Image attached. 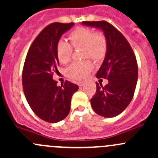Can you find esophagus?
Returning <instances> with one entry per match:
<instances>
[{
	"instance_id": "1",
	"label": "esophagus",
	"mask_w": 158,
	"mask_h": 158,
	"mask_svg": "<svg viewBox=\"0 0 158 158\" xmlns=\"http://www.w3.org/2000/svg\"><path fill=\"white\" fill-rule=\"evenodd\" d=\"M83 83H84L83 82H77L78 85H79V87H82V85H83Z\"/></svg>"
}]
</instances>
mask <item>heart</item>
Returning <instances> with one entry per match:
<instances>
[{"label":"heart","mask_w":158,"mask_h":158,"mask_svg":"<svg viewBox=\"0 0 158 158\" xmlns=\"http://www.w3.org/2000/svg\"><path fill=\"white\" fill-rule=\"evenodd\" d=\"M69 38L71 44L65 40L61 39L57 42L56 51L59 61L66 63L69 61L73 54V48L82 47V56L91 57L94 60H102L107 50V40L101 33H95L88 27H77L69 33ZM93 68L90 60L75 62L67 68L66 73L73 79H82L86 77L88 73Z\"/></svg>","instance_id":"heart-1"}]
</instances>
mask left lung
Listing matches in <instances>:
<instances>
[{"mask_svg": "<svg viewBox=\"0 0 158 158\" xmlns=\"http://www.w3.org/2000/svg\"><path fill=\"white\" fill-rule=\"evenodd\" d=\"M82 23L102 29L107 40L106 58L96 77L108 79L109 83L102 86L96 82V92L90 100L92 109L103 117H115L128 107L135 94L138 81L136 56L126 38L109 22Z\"/></svg>", "mask_w": 158, "mask_h": 158, "instance_id": "8db88e82", "label": "left lung"}]
</instances>
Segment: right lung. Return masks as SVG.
<instances>
[{
	"label": "right lung",
	"instance_id": "1",
	"mask_svg": "<svg viewBox=\"0 0 158 158\" xmlns=\"http://www.w3.org/2000/svg\"><path fill=\"white\" fill-rule=\"evenodd\" d=\"M74 23H52L32 43L22 73L23 92L30 107L42 120L56 123L64 119L70 111L71 98L79 86L66 80L61 86L52 79L60 66L56 47L62 34Z\"/></svg>",
	"mask_w": 158,
	"mask_h": 158
}]
</instances>
